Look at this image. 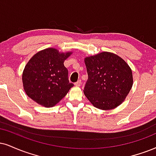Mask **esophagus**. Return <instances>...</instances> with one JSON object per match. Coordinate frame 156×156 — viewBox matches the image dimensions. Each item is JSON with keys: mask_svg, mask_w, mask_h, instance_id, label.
<instances>
[{"mask_svg": "<svg viewBox=\"0 0 156 156\" xmlns=\"http://www.w3.org/2000/svg\"><path fill=\"white\" fill-rule=\"evenodd\" d=\"M80 84H81V80H78L77 82H75V83H74V85L76 86V87H79V86H80Z\"/></svg>", "mask_w": 156, "mask_h": 156, "instance_id": "1", "label": "esophagus"}]
</instances>
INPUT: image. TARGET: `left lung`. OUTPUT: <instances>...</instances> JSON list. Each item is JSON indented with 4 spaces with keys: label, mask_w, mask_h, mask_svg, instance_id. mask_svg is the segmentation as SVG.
Listing matches in <instances>:
<instances>
[{
    "label": "left lung",
    "mask_w": 156,
    "mask_h": 156,
    "mask_svg": "<svg viewBox=\"0 0 156 156\" xmlns=\"http://www.w3.org/2000/svg\"><path fill=\"white\" fill-rule=\"evenodd\" d=\"M88 79L84 95L94 106L111 110L122 104L133 84L132 69L121 57L103 52L84 58Z\"/></svg>",
    "instance_id": "obj_1"
}]
</instances>
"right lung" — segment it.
Segmentation results:
<instances>
[{"instance_id":"1","label":"right lung","mask_w":156,"mask_h":156,"mask_svg":"<svg viewBox=\"0 0 156 156\" xmlns=\"http://www.w3.org/2000/svg\"><path fill=\"white\" fill-rule=\"evenodd\" d=\"M72 52L60 53L50 48L31 58L24 67L22 82L25 93L43 106L56 105L65 97L74 84L69 83L68 69L63 62Z\"/></svg>"}]
</instances>
